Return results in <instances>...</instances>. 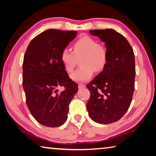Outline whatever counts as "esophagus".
Wrapping results in <instances>:
<instances>
[{"mask_svg": "<svg viewBox=\"0 0 156 156\" xmlns=\"http://www.w3.org/2000/svg\"><path fill=\"white\" fill-rule=\"evenodd\" d=\"M85 87V85L84 84H78V88L79 89H82Z\"/></svg>", "mask_w": 156, "mask_h": 156, "instance_id": "1", "label": "esophagus"}]
</instances>
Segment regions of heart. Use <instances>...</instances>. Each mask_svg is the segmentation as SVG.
Instances as JSON below:
<instances>
[{
    "label": "heart",
    "mask_w": 156,
    "mask_h": 156,
    "mask_svg": "<svg viewBox=\"0 0 156 156\" xmlns=\"http://www.w3.org/2000/svg\"><path fill=\"white\" fill-rule=\"evenodd\" d=\"M109 52L107 47L90 36H84L73 44V51L65 48L60 53V60L67 73H72L80 58L81 67L71 76L73 80L84 82L91 78L94 71L100 73L107 65Z\"/></svg>",
    "instance_id": "heart-1"
}]
</instances>
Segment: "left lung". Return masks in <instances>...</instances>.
Listing matches in <instances>:
<instances>
[{"mask_svg":"<svg viewBox=\"0 0 156 156\" xmlns=\"http://www.w3.org/2000/svg\"><path fill=\"white\" fill-rule=\"evenodd\" d=\"M89 33L105 42L109 58L103 71L87 85L90 91L87 109L94 122L106 125L119 120L130 107L135 89V58L128 41L114 30Z\"/></svg>","mask_w":156,"mask_h":156,"instance_id":"8db88e82","label":"left lung"}]
</instances>
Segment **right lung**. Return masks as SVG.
I'll use <instances>...</instances> for the list:
<instances>
[{
    "label": "right lung",
    "instance_id": "add662e5",
    "mask_svg": "<svg viewBox=\"0 0 156 156\" xmlns=\"http://www.w3.org/2000/svg\"><path fill=\"white\" fill-rule=\"evenodd\" d=\"M77 35L76 31L49 29L34 38L23 63V87L31 115L41 125L58 127L67 119L69 106L78 87L69 78L60 53ZM65 90L57 93V88Z\"/></svg>",
    "mask_w": 156,
    "mask_h": 156
}]
</instances>
